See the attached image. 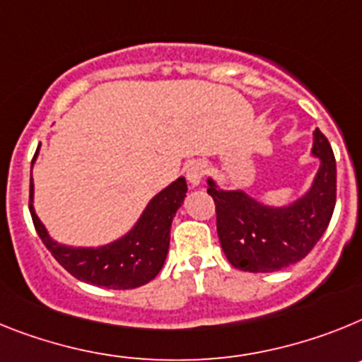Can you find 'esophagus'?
Returning <instances> with one entry per match:
<instances>
[{"mask_svg":"<svg viewBox=\"0 0 362 362\" xmlns=\"http://www.w3.org/2000/svg\"><path fill=\"white\" fill-rule=\"evenodd\" d=\"M204 175H206V163L204 162L189 163V168L185 171V177H187L191 187H199L204 180Z\"/></svg>","mask_w":362,"mask_h":362,"instance_id":"1","label":"esophagus"}]
</instances>
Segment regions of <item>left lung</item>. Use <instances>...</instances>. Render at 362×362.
I'll list each match as a JSON object with an SVG mask.
<instances>
[{"label": "left lung", "instance_id": "8db88e82", "mask_svg": "<svg viewBox=\"0 0 362 362\" xmlns=\"http://www.w3.org/2000/svg\"><path fill=\"white\" fill-rule=\"evenodd\" d=\"M319 171L310 189L284 206L262 204L244 189H220L207 178L216 207L220 246L231 266L251 273L284 269L303 260L328 228L335 207L337 168L328 138L313 131Z\"/></svg>", "mask_w": 362, "mask_h": 362}]
</instances>
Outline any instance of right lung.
<instances>
[{
    "instance_id": "add662e5",
    "label": "right lung",
    "mask_w": 362,
    "mask_h": 362,
    "mask_svg": "<svg viewBox=\"0 0 362 362\" xmlns=\"http://www.w3.org/2000/svg\"><path fill=\"white\" fill-rule=\"evenodd\" d=\"M40 149L33 158V165ZM187 184L180 177L155 194L142 211L136 224L124 237L98 247H74L59 244L50 237L34 211V184L30 178L29 209L34 228L52 253L72 276L94 286L112 290H133L153 281L162 269L169 251V231L178 207L184 204Z\"/></svg>"
}]
</instances>
